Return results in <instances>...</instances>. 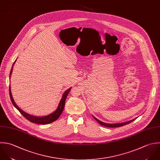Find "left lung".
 Listing matches in <instances>:
<instances>
[{"mask_svg":"<svg viewBox=\"0 0 160 160\" xmlns=\"http://www.w3.org/2000/svg\"><path fill=\"white\" fill-rule=\"evenodd\" d=\"M93 117L98 122V123H99V124H100L101 125H102V126H104V127H109V128H116V127H122V126H124V125H127V124H128V123H130L131 122H132L133 121H134L135 120H136L137 119V118H135V119H133V120H130V121H128V122H124V123H113V124H110V123H104V122H101V121H100L99 120H98L97 118H96L94 116H93Z\"/></svg>","mask_w":160,"mask_h":160,"instance_id":"left-lung-1","label":"left lung"}]
</instances>
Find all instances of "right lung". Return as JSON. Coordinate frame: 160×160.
<instances>
[{"label": "right lung", "instance_id": "obj_1", "mask_svg": "<svg viewBox=\"0 0 160 160\" xmlns=\"http://www.w3.org/2000/svg\"><path fill=\"white\" fill-rule=\"evenodd\" d=\"M16 62V60L14 62V63H13V65H12V67L11 68V70H10V75L12 74V68H13V66L14 65V63H15ZM71 90V88H68V90H67L62 95V97L60 101V103L58 104V106L57 108V110L53 112L52 113L48 115H47V116H44V117H36V116H33V115H29L28 113L23 112V110H22L17 105L16 103H15L14 100H13V98L12 97V93H11V89H10V86L9 87V94H10V100H11V102L13 104V105L20 112V113L26 118L27 119L28 121H30V122L32 123H37V124H40V125H45V124H48V123H50L52 122H55V120H57L58 117L60 116V115L62 114L63 109H64V107H65V100L67 97V95L69 93V92Z\"/></svg>", "mask_w": 160, "mask_h": 160}]
</instances>
